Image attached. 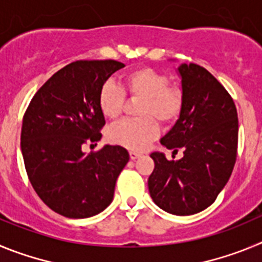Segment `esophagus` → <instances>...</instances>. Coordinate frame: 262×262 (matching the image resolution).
<instances>
[{"label": "esophagus", "mask_w": 262, "mask_h": 262, "mask_svg": "<svg viewBox=\"0 0 262 262\" xmlns=\"http://www.w3.org/2000/svg\"><path fill=\"white\" fill-rule=\"evenodd\" d=\"M129 157H130L132 160H134V159H137V158H140L141 154H140V152H137V151H130V152H129Z\"/></svg>", "instance_id": "34e87169"}]
</instances>
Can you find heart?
Masks as SVG:
<instances>
[{
  "label": "heart",
  "instance_id": "b5f03b06",
  "mask_svg": "<svg viewBox=\"0 0 262 262\" xmlns=\"http://www.w3.org/2000/svg\"><path fill=\"white\" fill-rule=\"evenodd\" d=\"M141 98L137 119L122 120L108 130L112 143L130 150H143L157 137L159 126L175 122L184 107V93L179 86L169 84V78L152 68L142 67L130 70L121 78V87L105 82L99 91L98 104L107 119L121 114L125 95Z\"/></svg>",
  "mask_w": 262,
  "mask_h": 262
}]
</instances>
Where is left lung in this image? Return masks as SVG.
<instances>
[{
	"instance_id": "obj_1",
	"label": "left lung",
	"mask_w": 262,
	"mask_h": 262,
	"mask_svg": "<svg viewBox=\"0 0 262 262\" xmlns=\"http://www.w3.org/2000/svg\"><path fill=\"white\" fill-rule=\"evenodd\" d=\"M179 73L184 107L160 143L173 152L183 148L184 157L168 160L152 152L147 183L160 209L190 215L210 206L227 184L237 157L239 122L234 100L211 73L195 63H183Z\"/></svg>"
}]
</instances>
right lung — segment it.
Wrapping results in <instances>:
<instances>
[{
    "label": "right lung",
    "instance_id": "1",
    "mask_svg": "<svg viewBox=\"0 0 262 262\" xmlns=\"http://www.w3.org/2000/svg\"><path fill=\"white\" fill-rule=\"evenodd\" d=\"M125 65L115 60L69 63L40 87L23 116L20 148L27 176L40 200L67 218H89L114 200L129 154L110 146L84 154L98 142L105 120L100 87Z\"/></svg>",
    "mask_w": 262,
    "mask_h": 262
}]
</instances>
